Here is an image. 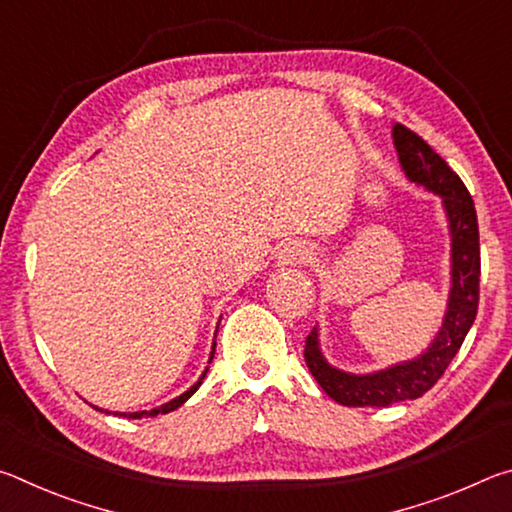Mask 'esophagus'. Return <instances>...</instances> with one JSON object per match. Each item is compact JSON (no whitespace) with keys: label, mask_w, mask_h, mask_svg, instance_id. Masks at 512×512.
<instances>
[{"label":"esophagus","mask_w":512,"mask_h":512,"mask_svg":"<svg viewBox=\"0 0 512 512\" xmlns=\"http://www.w3.org/2000/svg\"><path fill=\"white\" fill-rule=\"evenodd\" d=\"M275 257L280 266H300L307 264L311 259V248L307 244H302V241H289V244L280 246Z\"/></svg>","instance_id":"1"}]
</instances>
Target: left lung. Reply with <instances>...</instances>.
<instances>
[{"instance_id": "1", "label": "left lung", "mask_w": 512, "mask_h": 512, "mask_svg": "<svg viewBox=\"0 0 512 512\" xmlns=\"http://www.w3.org/2000/svg\"><path fill=\"white\" fill-rule=\"evenodd\" d=\"M393 142L402 171L415 185L443 198V207L452 237V287H449L443 327L420 357L368 375L329 366L320 352L318 327L311 329L305 343L307 368L320 388L343 406H391L404 400H418L443 377L449 363L461 350L479 309V223L474 201L463 180L447 167V162L431 146L402 124L393 126Z\"/></svg>"}]
</instances>
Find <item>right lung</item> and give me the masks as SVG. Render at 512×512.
Masks as SVG:
<instances>
[{
  "instance_id": "right-lung-1",
  "label": "right lung",
  "mask_w": 512,
  "mask_h": 512,
  "mask_svg": "<svg viewBox=\"0 0 512 512\" xmlns=\"http://www.w3.org/2000/svg\"><path fill=\"white\" fill-rule=\"evenodd\" d=\"M214 348H216V343H212V352H210V363H212V359H214ZM205 375H207V368H205V372L201 375V379L196 381V384L189 388V391H185L183 395H178L176 400H171V402H167V404H162V406H158V409H153V411H135V413H115V415H121V418H131V420H140L142 415H158V413H169V411H176L178 406H183L189 397H192L196 391H198V386L203 384V379H205ZM94 409H97V406H94ZM99 411H103V409H99ZM108 413V411H106Z\"/></svg>"
}]
</instances>
